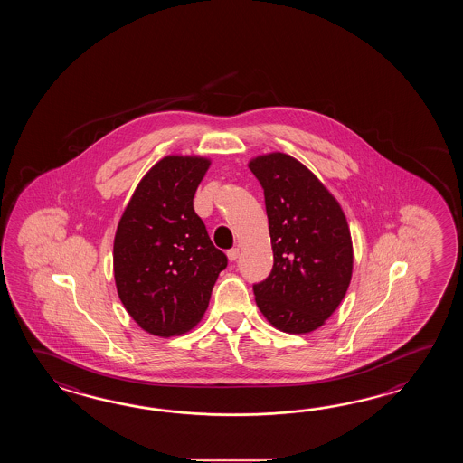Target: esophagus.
Wrapping results in <instances>:
<instances>
[{
  "instance_id": "esophagus-1",
  "label": "esophagus",
  "mask_w": 463,
  "mask_h": 463,
  "mask_svg": "<svg viewBox=\"0 0 463 463\" xmlns=\"http://www.w3.org/2000/svg\"><path fill=\"white\" fill-rule=\"evenodd\" d=\"M227 256L230 261H236V260H238V256H240V248H232V250H228Z\"/></svg>"
}]
</instances>
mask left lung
Segmentation results:
<instances>
[{"label": "left lung", "instance_id": "1", "mask_svg": "<svg viewBox=\"0 0 463 463\" xmlns=\"http://www.w3.org/2000/svg\"><path fill=\"white\" fill-rule=\"evenodd\" d=\"M265 190L273 269L253 286L268 323L288 335L325 325L353 278V240L345 212L309 168L283 152L251 158Z\"/></svg>", "mask_w": 463, "mask_h": 463}]
</instances>
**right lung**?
Masks as SVG:
<instances>
[{
  "instance_id": "right-lung-1",
  "label": "right lung",
  "mask_w": 463,
  "mask_h": 463,
  "mask_svg": "<svg viewBox=\"0 0 463 463\" xmlns=\"http://www.w3.org/2000/svg\"><path fill=\"white\" fill-rule=\"evenodd\" d=\"M210 158L167 156L138 182L114 238V279L130 317L148 335H185L207 311L227 256L217 250L194 197Z\"/></svg>"
}]
</instances>
